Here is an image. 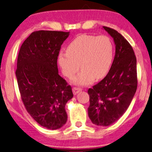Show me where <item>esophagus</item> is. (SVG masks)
<instances>
[{
    "mask_svg": "<svg viewBox=\"0 0 152 152\" xmlns=\"http://www.w3.org/2000/svg\"><path fill=\"white\" fill-rule=\"evenodd\" d=\"M72 91H73V93L74 95H76L80 92V91H82V88H76V87H74L72 88Z\"/></svg>",
    "mask_w": 152,
    "mask_h": 152,
    "instance_id": "34e87169",
    "label": "esophagus"
}]
</instances>
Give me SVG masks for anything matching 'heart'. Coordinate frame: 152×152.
Instances as JSON below:
<instances>
[{"mask_svg":"<svg viewBox=\"0 0 152 152\" xmlns=\"http://www.w3.org/2000/svg\"><path fill=\"white\" fill-rule=\"evenodd\" d=\"M114 56L112 40L107 35L94 36L83 34L76 37L67 47V51H60L58 62L62 73L68 78L74 76L80 68L81 71L72 79L78 86H87L95 78H101L109 71Z\"/></svg>","mask_w":152,"mask_h":152,"instance_id":"heart-1","label":"heart"}]
</instances>
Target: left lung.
I'll return each mask as SVG.
<instances>
[{
	"label": "left lung",
	"mask_w": 152,
	"mask_h": 152,
	"mask_svg": "<svg viewBox=\"0 0 152 152\" xmlns=\"http://www.w3.org/2000/svg\"><path fill=\"white\" fill-rule=\"evenodd\" d=\"M111 36L115 56L107 75L89 88L88 113L94 125L109 126L124 114L137 90V60L132 46L116 30L102 27Z\"/></svg>",
	"instance_id": "8db88e82"
}]
</instances>
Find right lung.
<instances>
[{
  "label": "right lung",
  "instance_id": "obj_1",
  "mask_svg": "<svg viewBox=\"0 0 152 152\" xmlns=\"http://www.w3.org/2000/svg\"><path fill=\"white\" fill-rule=\"evenodd\" d=\"M70 32L37 31L23 43L17 59L16 78L20 96L35 121L58 129L68 119L66 104L72 99L70 85L59 75L58 56Z\"/></svg>",
  "mask_w": 152,
  "mask_h": 152
}]
</instances>
